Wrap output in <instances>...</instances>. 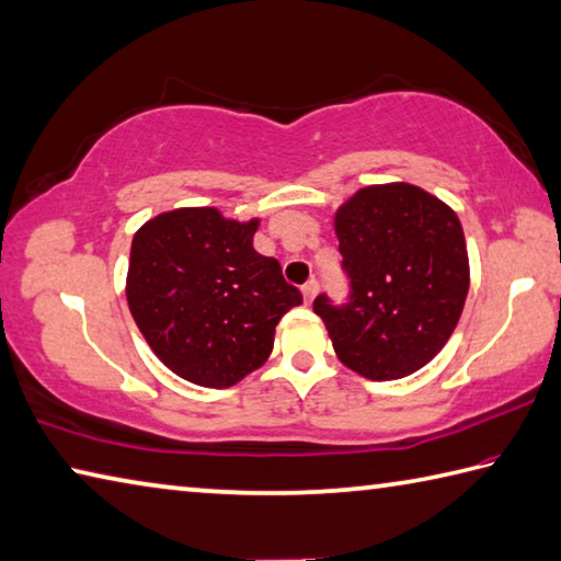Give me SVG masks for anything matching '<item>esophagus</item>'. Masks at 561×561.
I'll return each instance as SVG.
<instances>
[{"label":"esophagus","mask_w":561,"mask_h":561,"mask_svg":"<svg viewBox=\"0 0 561 561\" xmlns=\"http://www.w3.org/2000/svg\"><path fill=\"white\" fill-rule=\"evenodd\" d=\"M316 291H319V282H316V279H309L307 284H304V287H301V294H304V301H307V304H311V299L316 297Z\"/></svg>","instance_id":"34e87169"}]
</instances>
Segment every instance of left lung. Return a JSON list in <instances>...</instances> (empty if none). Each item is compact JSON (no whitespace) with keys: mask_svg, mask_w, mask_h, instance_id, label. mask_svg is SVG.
I'll return each instance as SVG.
<instances>
[{"mask_svg":"<svg viewBox=\"0 0 561 561\" xmlns=\"http://www.w3.org/2000/svg\"><path fill=\"white\" fill-rule=\"evenodd\" d=\"M353 297H316L339 360L363 378L400 380L424 368L461 319L471 267L461 220L414 183L355 191L333 216Z\"/></svg>","mask_w":561,"mask_h":561,"instance_id":"left-lung-1","label":"left lung"}]
</instances>
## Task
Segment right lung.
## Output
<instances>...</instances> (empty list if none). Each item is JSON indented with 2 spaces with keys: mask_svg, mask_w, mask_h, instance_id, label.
<instances>
[{
  "mask_svg": "<svg viewBox=\"0 0 561 561\" xmlns=\"http://www.w3.org/2000/svg\"><path fill=\"white\" fill-rule=\"evenodd\" d=\"M257 228L260 218L191 206L159 213L131 238L129 313L179 378L238 385L267 363L279 319L301 304L279 262L252 248Z\"/></svg>",
  "mask_w": 561,
  "mask_h": 561,
  "instance_id": "right-lung-1",
  "label": "right lung"
}]
</instances>
